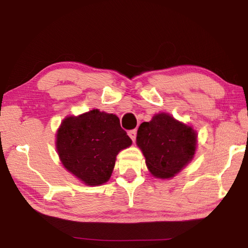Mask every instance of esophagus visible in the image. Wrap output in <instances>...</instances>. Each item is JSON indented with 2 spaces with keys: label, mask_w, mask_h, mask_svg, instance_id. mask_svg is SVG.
<instances>
[{
  "label": "esophagus",
  "mask_w": 248,
  "mask_h": 248,
  "mask_svg": "<svg viewBox=\"0 0 248 248\" xmlns=\"http://www.w3.org/2000/svg\"><path fill=\"white\" fill-rule=\"evenodd\" d=\"M130 139H131L132 141H136V138H137V130H130V131L128 132Z\"/></svg>",
  "instance_id": "1"
}]
</instances>
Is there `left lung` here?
Returning a JSON list of instances; mask_svg holds the SVG:
<instances>
[{
    "label": "left lung",
    "instance_id": "left-lung-1",
    "mask_svg": "<svg viewBox=\"0 0 248 248\" xmlns=\"http://www.w3.org/2000/svg\"><path fill=\"white\" fill-rule=\"evenodd\" d=\"M197 131L167 112L153 116L138 129L137 145L154 177L169 179L178 174L195 156Z\"/></svg>",
    "mask_w": 248,
    "mask_h": 248
}]
</instances>
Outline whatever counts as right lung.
I'll return each mask as SVG.
<instances>
[{
  "mask_svg": "<svg viewBox=\"0 0 248 248\" xmlns=\"http://www.w3.org/2000/svg\"><path fill=\"white\" fill-rule=\"evenodd\" d=\"M131 144L118 117L98 109L65 117L56 136V149L62 165L87 186L107 183L116 156Z\"/></svg>",
  "mask_w": 248,
  "mask_h": 248,
  "instance_id": "1",
  "label": "right lung"
}]
</instances>
